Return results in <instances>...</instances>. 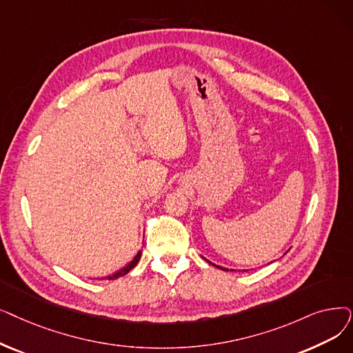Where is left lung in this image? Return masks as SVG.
Instances as JSON below:
<instances>
[{"label":"left lung","instance_id":"1","mask_svg":"<svg viewBox=\"0 0 353 353\" xmlns=\"http://www.w3.org/2000/svg\"><path fill=\"white\" fill-rule=\"evenodd\" d=\"M219 268H221V267H219ZM222 270H223V268H222ZM226 271H228V270H226Z\"/></svg>","mask_w":353,"mask_h":353}]
</instances>
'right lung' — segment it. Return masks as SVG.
<instances>
[{
  "instance_id": "1",
  "label": "right lung",
  "mask_w": 353,
  "mask_h": 353,
  "mask_svg": "<svg viewBox=\"0 0 353 353\" xmlns=\"http://www.w3.org/2000/svg\"><path fill=\"white\" fill-rule=\"evenodd\" d=\"M140 258H141V251L139 252V254H137L135 256H134V259H132V261L125 267V268H122V270H119L118 272H115L114 275H110V277H108V280H117L118 277H122V275H125L127 272H130V270L131 268H134L137 264H139V261H140Z\"/></svg>"
}]
</instances>
